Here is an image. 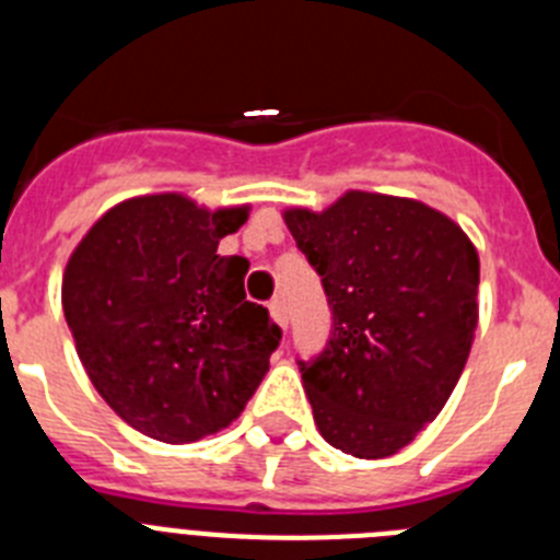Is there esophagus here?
I'll return each instance as SVG.
<instances>
[{
	"label": "esophagus",
	"mask_w": 560,
	"mask_h": 560,
	"mask_svg": "<svg viewBox=\"0 0 560 560\" xmlns=\"http://www.w3.org/2000/svg\"><path fill=\"white\" fill-rule=\"evenodd\" d=\"M269 311H271V319H275L280 328H289V311H285V303L283 300H271L269 303Z\"/></svg>",
	"instance_id": "esophagus-1"
}]
</instances>
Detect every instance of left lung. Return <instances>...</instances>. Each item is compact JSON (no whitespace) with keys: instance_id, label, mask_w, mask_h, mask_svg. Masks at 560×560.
I'll list each match as a JSON object with an SVG mask.
<instances>
[{"instance_id":"obj_1","label":"left lung","mask_w":560,"mask_h":560,"mask_svg":"<svg viewBox=\"0 0 560 560\" xmlns=\"http://www.w3.org/2000/svg\"><path fill=\"white\" fill-rule=\"evenodd\" d=\"M283 219L334 311L328 348L300 368L316 429L359 459L393 457L446 407L471 353L477 246L434 207L384 192Z\"/></svg>"}]
</instances>
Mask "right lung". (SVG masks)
<instances>
[{"mask_svg": "<svg viewBox=\"0 0 560 560\" xmlns=\"http://www.w3.org/2000/svg\"><path fill=\"white\" fill-rule=\"evenodd\" d=\"M246 219L249 205L133 196L69 255L61 305L78 359L108 407L148 438L179 446L221 432L269 370L280 328L246 300L244 257L215 255Z\"/></svg>", "mask_w": 560, "mask_h": 560, "instance_id": "obj_1", "label": "right lung"}]
</instances>
